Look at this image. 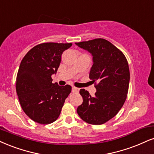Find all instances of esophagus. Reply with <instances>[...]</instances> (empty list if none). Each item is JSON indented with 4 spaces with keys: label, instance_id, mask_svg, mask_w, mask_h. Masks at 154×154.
I'll return each instance as SVG.
<instances>
[{
    "label": "esophagus",
    "instance_id": "34e87169",
    "mask_svg": "<svg viewBox=\"0 0 154 154\" xmlns=\"http://www.w3.org/2000/svg\"><path fill=\"white\" fill-rule=\"evenodd\" d=\"M72 92L79 93V88H76V87H72Z\"/></svg>",
    "mask_w": 154,
    "mask_h": 154
}]
</instances>
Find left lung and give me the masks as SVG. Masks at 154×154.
<instances>
[{
    "label": "left lung",
    "instance_id": "8db88e82",
    "mask_svg": "<svg viewBox=\"0 0 154 154\" xmlns=\"http://www.w3.org/2000/svg\"><path fill=\"white\" fill-rule=\"evenodd\" d=\"M75 45L91 54L89 78L98 83L94 96L81 89L83 103L77 108V113L86 123L103 124L117 114L126 99L130 81L128 62L119 49L103 38Z\"/></svg>",
    "mask_w": 154,
    "mask_h": 154
}]
</instances>
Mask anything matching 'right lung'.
Masks as SVG:
<instances>
[{
	"instance_id": "add662e5",
	"label": "right lung",
	"mask_w": 154,
	"mask_h": 154,
	"mask_svg": "<svg viewBox=\"0 0 154 154\" xmlns=\"http://www.w3.org/2000/svg\"><path fill=\"white\" fill-rule=\"evenodd\" d=\"M72 43H44L34 46L23 58L16 79V92L23 110L41 124L54 122L71 91V86L53 83L63 53Z\"/></svg>"
}]
</instances>
